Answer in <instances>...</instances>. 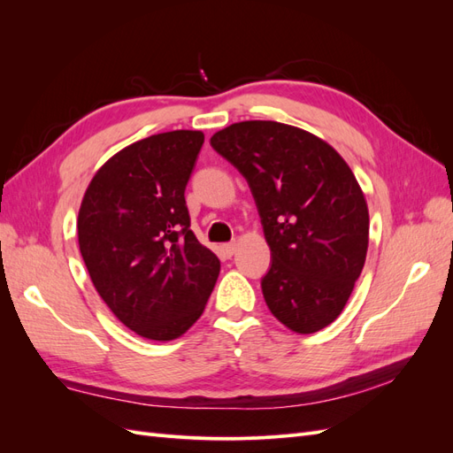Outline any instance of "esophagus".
<instances>
[{
	"label": "esophagus",
	"mask_w": 453,
	"mask_h": 453,
	"mask_svg": "<svg viewBox=\"0 0 453 453\" xmlns=\"http://www.w3.org/2000/svg\"><path fill=\"white\" fill-rule=\"evenodd\" d=\"M221 250H223V255H225L226 258H230L232 255H234V251H236V242H230V243H225Z\"/></svg>",
	"instance_id": "1"
}]
</instances>
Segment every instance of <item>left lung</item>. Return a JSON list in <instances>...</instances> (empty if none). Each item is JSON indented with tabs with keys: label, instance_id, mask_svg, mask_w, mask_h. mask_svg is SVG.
<instances>
[{
	"label": "left lung",
	"instance_id": "left-lung-1",
	"mask_svg": "<svg viewBox=\"0 0 453 453\" xmlns=\"http://www.w3.org/2000/svg\"><path fill=\"white\" fill-rule=\"evenodd\" d=\"M248 181L272 251L260 281L266 306L300 334L344 310L365 266L368 208L336 150L306 130L243 120L210 140Z\"/></svg>",
	"mask_w": 453,
	"mask_h": 453
}]
</instances>
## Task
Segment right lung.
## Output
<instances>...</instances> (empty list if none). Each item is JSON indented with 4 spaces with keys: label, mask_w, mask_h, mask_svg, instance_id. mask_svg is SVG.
<instances>
[{
    "label": "right lung",
    "mask_w": 453,
    "mask_h": 453,
    "mask_svg": "<svg viewBox=\"0 0 453 453\" xmlns=\"http://www.w3.org/2000/svg\"><path fill=\"white\" fill-rule=\"evenodd\" d=\"M203 134L149 135L92 177L77 219L79 250L117 319L168 342L202 315L221 263L190 230L185 188Z\"/></svg>",
    "instance_id": "right-lung-1"
}]
</instances>
